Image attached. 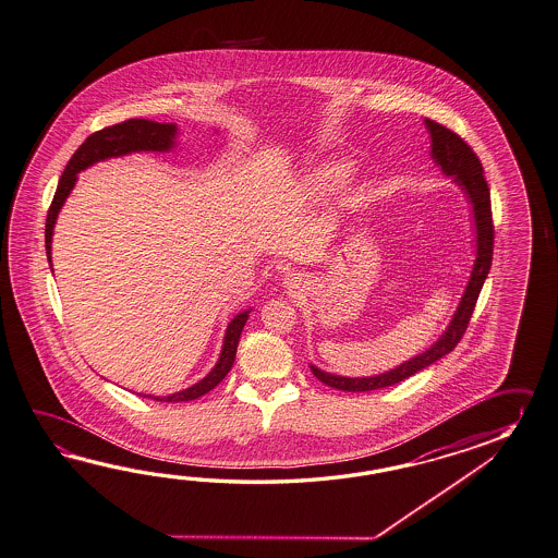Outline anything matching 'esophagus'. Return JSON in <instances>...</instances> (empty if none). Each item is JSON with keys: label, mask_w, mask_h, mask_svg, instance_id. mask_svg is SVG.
<instances>
[{"label": "esophagus", "mask_w": 558, "mask_h": 558, "mask_svg": "<svg viewBox=\"0 0 558 558\" xmlns=\"http://www.w3.org/2000/svg\"><path fill=\"white\" fill-rule=\"evenodd\" d=\"M283 286L289 289V291H295L301 287V277H299L298 272H287L286 279H283Z\"/></svg>", "instance_id": "esophagus-1"}]
</instances>
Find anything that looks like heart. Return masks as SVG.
I'll return each instance as SVG.
<instances>
[{
    "mask_svg": "<svg viewBox=\"0 0 558 558\" xmlns=\"http://www.w3.org/2000/svg\"><path fill=\"white\" fill-rule=\"evenodd\" d=\"M353 172H355V167L348 158L327 160L319 169L307 174V179L301 184V191H303V195L315 198V201L329 198V196L341 193L353 181Z\"/></svg>",
    "mask_w": 558,
    "mask_h": 558,
    "instance_id": "obj_1",
    "label": "heart"
}]
</instances>
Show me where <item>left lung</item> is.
I'll return each instance as SVG.
<instances>
[{"label":"left lung","instance_id":"left-lung-1","mask_svg":"<svg viewBox=\"0 0 558 558\" xmlns=\"http://www.w3.org/2000/svg\"><path fill=\"white\" fill-rule=\"evenodd\" d=\"M424 124L429 134V158L441 170L444 177L452 179L453 184L464 193L470 213H472V229H474V263L468 277L466 287L462 291V298L458 301V307L453 312L450 324L441 331V336L429 345L428 350L417 353L414 357L391 367L388 372H381L376 376L348 377L329 374L322 367L313 365V376L324 381L329 388L341 391H372V389L388 388L393 384H400L403 379L414 376L417 372L426 369L432 363L438 362L444 355L458 345V341L466 331L468 322L474 312V305L478 301L482 286L488 277L493 265V210H490V189L484 179V169L480 165L478 156L452 130L441 126L438 122L424 118Z\"/></svg>","mask_w":558,"mask_h":558}]
</instances>
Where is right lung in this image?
I'll return each instance as SVG.
<instances>
[{
	"label": "right lung",
	"instance_id": "1",
	"mask_svg": "<svg viewBox=\"0 0 558 558\" xmlns=\"http://www.w3.org/2000/svg\"><path fill=\"white\" fill-rule=\"evenodd\" d=\"M177 138H179L177 124L155 122V120H146V118H132V120L108 126L100 132H94L86 138V143L80 146L74 156L70 158V162L65 165L64 174L58 182V189L53 195L52 207L48 210L46 253H48L50 267H52L53 227H56L60 210L64 207L65 198L74 191V186L78 182L80 172L90 169L96 162H102L108 158H120V156L132 155V153H170L179 146ZM251 312L253 310L239 312L227 324L219 360L213 365V369L208 372L207 376L198 379L193 386L169 393V396H150L148 393L146 398H153L156 402H191V400L205 396L210 389L217 388L233 367L241 331H243Z\"/></svg>",
	"mask_w": 558,
	"mask_h": 558
}]
</instances>
